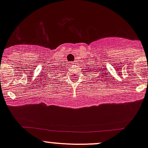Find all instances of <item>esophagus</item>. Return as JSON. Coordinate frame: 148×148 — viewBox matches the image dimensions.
<instances>
[{
  "label": "esophagus",
  "mask_w": 148,
  "mask_h": 148,
  "mask_svg": "<svg viewBox=\"0 0 148 148\" xmlns=\"http://www.w3.org/2000/svg\"><path fill=\"white\" fill-rule=\"evenodd\" d=\"M69 64H70L69 66H73V65L75 64V63H74V62H70Z\"/></svg>",
  "instance_id": "34e87169"
}]
</instances>
